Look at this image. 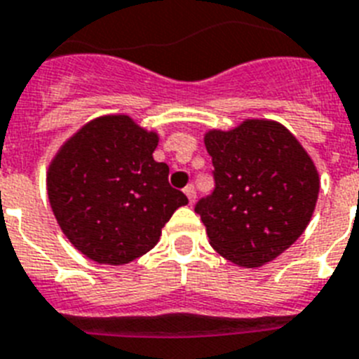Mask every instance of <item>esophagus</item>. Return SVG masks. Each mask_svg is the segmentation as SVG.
Masks as SVG:
<instances>
[{
  "label": "esophagus",
  "mask_w": 359,
  "mask_h": 359,
  "mask_svg": "<svg viewBox=\"0 0 359 359\" xmlns=\"http://www.w3.org/2000/svg\"><path fill=\"white\" fill-rule=\"evenodd\" d=\"M184 194L188 195L189 203H194L195 197H197V189H195L194 184H188V186H186V188H184Z\"/></svg>",
  "instance_id": "esophagus-1"
}]
</instances>
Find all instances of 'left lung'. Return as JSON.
<instances>
[{"instance_id": "obj_1", "label": "left lung", "mask_w": 359, "mask_h": 359, "mask_svg": "<svg viewBox=\"0 0 359 359\" xmlns=\"http://www.w3.org/2000/svg\"><path fill=\"white\" fill-rule=\"evenodd\" d=\"M205 145L214 191L197 201L210 245L243 267L275 260L299 240L319 195V175L302 145L275 121L247 119Z\"/></svg>"}]
</instances>
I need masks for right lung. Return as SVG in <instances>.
<instances>
[{"label":"right lung","instance_id":"obj_1","mask_svg":"<svg viewBox=\"0 0 359 359\" xmlns=\"http://www.w3.org/2000/svg\"><path fill=\"white\" fill-rule=\"evenodd\" d=\"M158 136L129 116L90 121L62 145L48 171L58 225L97 264L123 265L158 243L162 226L188 205L170 168L153 158Z\"/></svg>","mask_w":359,"mask_h":359}]
</instances>
